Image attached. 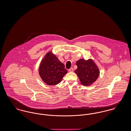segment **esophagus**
Returning a JSON list of instances; mask_svg holds the SVG:
<instances>
[{"mask_svg": "<svg viewBox=\"0 0 131 131\" xmlns=\"http://www.w3.org/2000/svg\"><path fill=\"white\" fill-rule=\"evenodd\" d=\"M69 72H73V69L72 68H71L69 69Z\"/></svg>", "mask_w": 131, "mask_h": 131, "instance_id": "esophagus-1", "label": "esophagus"}]
</instances>
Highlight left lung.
I'll return each mask as SVG.
<instances>
[{"label": "left lung", "mask_w": 131, "mask_h": 131, "mask_svg": "<svg viewBox=\"0 0 131 131\" xmlns=\"http://www.w3.org/2000/svg\"><path fill=\"white\" fill-rule=\"evenodd\" d=\"M77 69L75 70L81 84L85 86L92 85L98 78L100 71L95 63L91 59H80L76 62Z\"/></svg>", "instance_id": "left-lung-1"}]
</instances>
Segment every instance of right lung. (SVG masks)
Here are the masks:
<instances>
[{"instance_id":"1","label":"right lung","mask_w":131,"mask_h":131,"mask_svg":"<svg viewBox=\"0 0 131 131\" xmlns=\"http://www.w3.org/2000/svg\"><path fill=\"white\" fill-rule=\"evenodd\" d=\"M67 72L64 65L51 52L47 53L40 62L39 75L42 80L48 85H56L61 82Z\"/></svg>"}]
</instances>
